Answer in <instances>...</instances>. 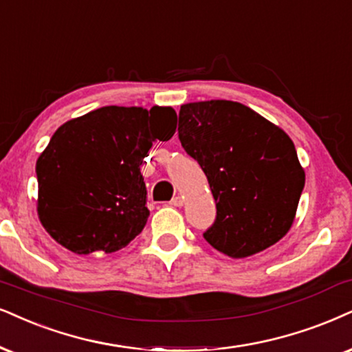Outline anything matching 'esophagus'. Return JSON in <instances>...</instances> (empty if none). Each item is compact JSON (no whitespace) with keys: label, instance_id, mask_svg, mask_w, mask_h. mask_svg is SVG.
<instances>
[{"label":"esophagus","instance_id":"obj_1","mask_svg":"<svg viewBox=\"0 0 352 352\" xmlns=\"http://www.w3.org/2000/svg\"><path fill=\"white\" fill-rule=\"evenodd\" d=\"M170 204H172V206H182V204H184V198H182V197H173Z\"/></svg>","mask_w":352,"mask_h":352}]
</instances>
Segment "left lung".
Here are the masks:
<instances>
[{
    "instance_id": "8db88e82",
    "label": "left lung",
    "mask_w": 352,
    "mask_h": 352,
    "mask_svg": "<svg viewBox=\"0 0 352 352\" xmlns=\"http://www.w3.org/2000/svg\"><path fill=\"white\" fill-rule=\"evenodd\" d=\"M179 140L214 197V224L203 234L209 245L245 258L287 234L305 173L281 128L239 102H193L180 107Z\"/></svg>"
}]
</instances>
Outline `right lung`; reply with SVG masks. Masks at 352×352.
<instances>
[{"mask_svg":"<svg viewBox=\"0 0 352 352\" xmlns=\"http://www.w3.org/2000/svg\"><path fill=\"white\" fill-rule=\"evenodd\" d=\"M172 107H102L69 120L37 159L38 219L78 255L126 247L149 217L140 166L175 133Z\"/></svg>","mask_w":352,"mask_h":352,"instance_id":"right-lung-1","label":"right lung"}]
</instances>
